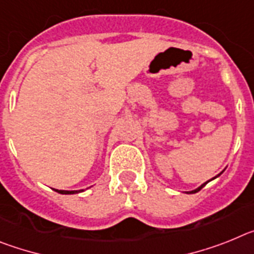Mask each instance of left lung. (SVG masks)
<instances>
[{
	"label": "left lung",
	"mask_w": 254,
	"mask_h": 254,
	"mask_svg": "<svg viewBox=\"0 0 254 254\" xmlns=\"http://www.w3.org/2000/svg\"><path fill=\"white\" fill-rule=\"evenodd\" d=\"M219 175H220V174H219ZM219 175H217V176H219ZM208 182H209V180H208ZM208 182H207V183H208ZM207 183H204V184H202V185H200V187H199V188H197V189H194V190H191V191H189V193H197V191H199L200 190V189H202V188H203V187H204V185H206L207 184Z\"/></svg>",
	"instance_id": "1"
}]
</instances>
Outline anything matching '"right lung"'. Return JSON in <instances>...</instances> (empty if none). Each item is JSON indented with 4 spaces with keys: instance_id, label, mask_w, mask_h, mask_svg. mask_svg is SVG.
<instances>
[{
    "instance_id": "right-lung-1",
    "label": "right lung",
    "mask_w": 254,
    "mask_h": 254,
    "mask_svg": "<svg viewBox=\"0 0 254 254\" xmlns=\"http://www.w3.org/2000/svg\"><path fill=\"white\" fill-rule=\"evenodd\" d=\"M56 191L61 194H74V193H79V191H83V190H59V189H55Z\"/></svg>"
}]
</instances>
